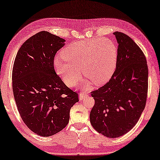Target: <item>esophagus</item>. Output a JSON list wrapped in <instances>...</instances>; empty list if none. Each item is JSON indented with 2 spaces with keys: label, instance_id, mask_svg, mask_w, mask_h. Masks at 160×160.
<instances>
[{
  "label": "esophagus",
  "instance_id": "obj_1",
  "mask_svg": "<svg viewBox=\"0 0 160 160\" xmlns=\"http://www.w3.org/2000/svg\"><path fill=\"white\" fill-rule=\"evenodd\" d=\"M88 93L85 92H81L79 93V99L80 100H83L85 98H86V96H88Z\"/></svg>",
  "mask_w": 160,
  "mask_h": 160
}]
</instances>
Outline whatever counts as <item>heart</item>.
<instances>
[{
  "mask_svg": "<svg viewBox=\"0 0 160 160\" xmlns=\"http://www.w3.org/2000/svg\"><path fill=\"white\" fill-rule=\"evenodd\" d=\"M118 59L115 42L106 38H93L68 45L62 56L54 60V66L68 86L79 80L82 69L84 77L96 85H103L111 78Z\"/></svg>",
  "mask_w": 160,
  "mask_h": 160,
  "instance_id": "heart-1",
  "label": "heart"
}]
</instances>
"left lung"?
<instances>
[{"label":"left lung","instance_id":"obj_1","mask_svg":"<svg viewBox=\"0 0 160 160\" xmlns=\"http://www.w3.org/2000/svg\"><path fill=\"white\" fill-rule=\"evenodd\" d=\"M118 59L111 79L91 92L95 100L89 119L94 129L108 138L131 130L145 107L148 92L147 59L137 44L126 34L113 33Z\"/></svg>","mask_w":160,"mask_h":160}]
</instances>
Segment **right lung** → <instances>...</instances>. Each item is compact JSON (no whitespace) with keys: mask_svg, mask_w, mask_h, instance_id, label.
Here are the masks:
<instances>
[{"mask_svg":"<svg viewBox=\"0 0 160 160\" xmlns=\"http://www.w3.org/2000/svg\"><path fill=\"white\" fill-rule=\"evenodd\" d=\"M65 40L41 31L19 48L12 71L13 96L23 122L41 136L55 134L67 126L70 110L79 102L54 69V57Z\"/></svg>","mask_w":160,"mask_h":160,"instance_id":"add662e5","label":"right lung"}]
</instances>
